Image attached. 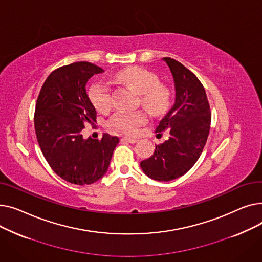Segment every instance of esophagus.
<instances>
[{"instance_id": "1", "label": "esophagus", "mask_w": 262, "mask_h": 262, "mask_svg": "<svg viewBox=\"0 0 262 262\" xmlns=\"http://www.w3.org/2000/svg\"><path fill=\"white\" fill-rule=\"evenodd\" d=\"M122 141H127L129 143H136L137 141H138V139L136 138H133V137H127V136H124L122 138Z\"/></svg>"}]
</instances>
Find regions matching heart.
Wrapping results in <instances>:
<instances>
[{"instance_id":"b5f03b06","label":"heart","mask_w":262,"mask_h":262,"mask_svg":"<svg viewBox=\"0 0 262 262\" xmlns=\"http://www.w3.org/2000/svg\"><path fill=\"white\" fill-rule=\"evenodd\" d=\"M114 79L120 84L139 93V103L150 114L162 115L171 104L170 89L159 82L158 76L141 67L122 69L114 75ZM88 96L93 107L99 113H106L112 107V90L103 81H96L91 85ZM147 120L143 110L137 112H118L109 120L113 128L125 133L135 134L140 125Z\"/></svg>"}]
</instances>
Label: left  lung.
Here are the masks:
<instances>
[{
	"instance_id": "obj_1",
	"label": "left lung",
	"mask_w": 262,
	"mask_h": 262,
	"mask_svg": "<svg viewBox=\"0 0 262 262\" xmlns=\"http://www.w3.org/2000/svg\"><path fill=\"white\" fill-rule=\"evenodd\" d=\"M175 84V104L156 128L170 129L169 139L156 145L154 154L140 167L150 178L170 182L185 175L200 158L207 141L211 112L200 79L180 61L164 57Z\"/></svg>"
}]
</instances>
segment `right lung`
Masks as SVG:
<instances>
[{
    "mask_svg": "<svg viewBox=\"0 0 262 262\" xmlns=\"http://www.w3.org/2000/svg\"><path fill=\"white\" fill-rule=\"evenodd\" d=\"M102 68L78 61L54 70L39 92L34 124L37 141L52 170L62 180L78 186L91 185L106 173L116 136L85 140V124H93L96 112L86 93V84Z\"/></svg>",
    "mask_w": 262,
    "mask_h": 262,
    "instance_id": "obj_1",
    "label": "right lung"
}]
</instances>
